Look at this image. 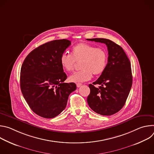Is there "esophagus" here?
<instances>
[{
    "mask_svg": "<svg viewBox=\"0 0 154 154\" xmlns=\"http://www.w3.org/2000/svg\"><path fill=\"white\" fill-rule=\"evenodd\" d=\"M76 85H77V88H79V87H80V86L82 85V84L80 83H77L76 84Z\"/></svg>",
    "mask_w": 154,
    "mask_h": 154,
    "instance_id": "obj_1",
    "label": "esophagus"
}]
</instances>
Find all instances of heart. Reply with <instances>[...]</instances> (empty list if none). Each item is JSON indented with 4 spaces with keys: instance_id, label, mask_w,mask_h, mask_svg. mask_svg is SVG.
I'll return each instance as SVG.
<instances>
[{
    "instance_id": "heart-1",
    "label": "heart",
    "mask_w": 154,
    "mask_h": 154,
    "mask_svg": "<svg viewBox=\"0 0 154 154\" xmlns=\"http://www.w3.org/2000/svg\"><path fill=\"white\" fill-rule=\"evenodd\" d=\"M80 71L74 72L69 77L72 82H83L89 80L93 74H101L105 69L108 63V53L103 48H96L87 43H79L72 49L71 55L61 54L60 62L61 67L67 72L74 70L75 61H80Z\"/></svg>"
}]
</instances>
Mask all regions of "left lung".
Masks as SVG:
<instances>
[{"mask_svg": "<svg viewBox=\"0 0 154 154\" xmlns=\"http://www.w3.org/2000/svg\"><path fill=\"white\" fill-rule=\"evenodd\" d=\"M86 39L105 44L108 52L105 71L96 82L89 85L90 94L87 97L88 103L98 114L112 115L124 106L132 85L130 60L123 49L111 40ZM95 84H99L100 86L96 87Z\"/></svg>", "mask_w": 154, "mask_h": 154, "instance_id": "left-lung-1", "label": "left lung"}]
</instances>
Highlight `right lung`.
Wrapping results in <instances>:
<instances>
[{"instance_id": "1", "label": "right lung", "mask_w": 154, "mask_h": 154, "mask_svg": "<svg viewBox=\"0 0 154 154\" xmlns=\"http://www.w3.org/2000/svg\"><path fill=\"white\" fill-rule=\"evenodd\" d=\"M69 40L57 39L32 51L20 69V85L32 110L45 118H53L66 106L69 94L77 88L74 83H64L67 75L60 58L70 45Z\"/></svg>"}]
</instances>
